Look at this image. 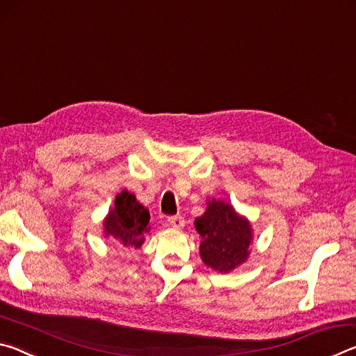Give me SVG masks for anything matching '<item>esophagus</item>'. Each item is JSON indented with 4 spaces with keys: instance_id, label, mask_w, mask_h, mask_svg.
Returning <instances> with one entry per match:
<instances>
[{
    "instance_id": "34e87169",
    "label": "esophagus",
    "mask_w": 356,
    "mask_h": 356,
    "mask_svg": "<svg viewBox=\"0 0 356 356\" xmlns=\"http://www.w3.org/2000/svg\"><path fill=\"white\" fill-rule=\"evenodd\" d=\"M168 222H170V226L176 227V229H182V227L185 226V220H184V216H180V215L168 216Z\"/></svg>"
}]
</instances>
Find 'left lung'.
Returning <instances> with one entry per match:
<instances>
[{"label": "left lung", "instance_id": "8db88e82", "mask_svg": "<svg viewBox=\"0 0 356 356\" xmlns=\"http://www.w3.org/2000/svg\"><path fill=\"white\" fill-rule=\"evenodd\" d=\"M195 227L202 238L200 254L207 267L229 273L248 259L251 225L229 202L209 201L206 212L195 220Z\"/></svg>", "mask_w": 356, "mask_h": 356}]
</instances>
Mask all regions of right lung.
I'll return each instance as SVG.
<instances>
[{
  "label": "right lung",
  "instance_id": "obj_1",
  "mask_svg": "<svg viewBox=\"0 0 356 356\" xmlns=\"http://www.w3.org/2000/svg\"><path fill=\"white\" fill-rule=\"evenodd\" d=\"M149 220V210L136 201L135 195L124 190L116 196L114 207L104 220L105 237L114 238L127 248H141Z\"/></svg>",
  "mask_w": 356,
  "mask_h": 356
}]
</instances>
